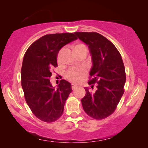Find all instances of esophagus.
<instances>
[{"label":"esophagus","mask_w":148,"mask_h":148,"mask_svg":"<svg viewBox=\"0 0 148 148\" xmlns=\"http://www.w3.org/2000/svg\"><path fill=\"white\" fill-rule=\"evenodd\" d=\"M77 87V86H76V85H74V84H72L71 85V88H72V90H74L75 89H76Z\"/></svg>","instance_id":"obj_1"}]
</instances>
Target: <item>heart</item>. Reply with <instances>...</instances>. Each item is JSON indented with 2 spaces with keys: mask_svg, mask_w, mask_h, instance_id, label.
Returning <instances> with one entry per match:
<instances>
[{
  "mask_svg": "<svg viewBox=\"0 0 148 148\" xmlns=\"http://www.w3.org/2000/svg\"><path fill=\"white\" fill-rule=\"evenodd\" d=\"M74 50L75 53L77 55L84 51L87 52L88 51V48L84 44H77L74 46ZM58 62L60 63L59 57H58ZM86 70L84 68H72L70 69L66 72L65 76H66V78L69 81L77 84L86 76Z\"/></svg>",
  "mask_w": 148,
  "mask_h": 148,
  "instance_id": "heart-1",
  "label": "heart"
}]
</instances>
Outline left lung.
<instances>
[{
  "label": "left lung",
  "instance_id": "left-lung-1",
  "mask_svg": "<svg viewBox=\"0 0 148 148\" xmlns=\"http://www.w3.org/2000/svg\"><path fill=\"white\" fill-rule=\"evenodd\" d=\"M79 39L88 45L92 57L89 85L97 83L91 92L85 88L82 104L86 113L95 119H103L116 110L124 93L126 74L121 56L109 40L95 32H76Z\"/></svg>",
  "mask_w": 148,
  "mask_h": 148
}]
</instances>
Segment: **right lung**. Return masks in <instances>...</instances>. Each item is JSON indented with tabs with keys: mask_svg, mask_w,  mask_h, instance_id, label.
<instances>
[{
	"mask_svg": "<svg viewBox=\"0 0 148 148\" xmlns=\"http://www.w3.org/2000/svg\"><path fill=\"white\" fill-rule=\"evenodd\" d=\"M77 38L73 33L49 34L34 42L25 53L21 67V86L29 107L37 118L46 123L57 121L72 92L71 84L61 79L55 89L49 77L57 66L60 49Z\"/></svg>",
	"mask_w": 148,
	"mask_h": 148,
	"instance_id": "right-lung-1",
	"label": "right lung"
}]
</instances>
